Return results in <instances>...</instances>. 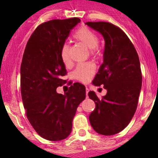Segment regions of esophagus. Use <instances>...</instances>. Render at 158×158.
Listing matches in <instances>:
<instances>
[{"label": "esophagus", "mask_w": 158, "mask_h": 158, "mask_svg": "<svg viewBox=\"0 0 158 158\" xmlns=\"http://www.w3.org/2000/svg\"><path fill=\"white\" fill-rule=\"evenodd\" d=\"M88 92H89V89H85V93H86V97H88Z\"/></svg>", "instance_id": "esophagus-1"}]
</instances>
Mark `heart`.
Segmentation results:
<instances>
[{
  "label": "heart",
  "instance_id": "b5f03b06",
  "mask_svg": "<svg viewBox=\"0 0 158 158\" xmlns=\"http://www.w3.org/2000/svg\"><path fill=\"white\" fill-rule=\"evenodd\" d=\"M73 38L76 41L80 43L81 44L86 47L87 48L92 50H95V48L99 44L98 36L93 30L88 27H82L78 30L73 35ZM61 58L63 63L66 65L70 63V59L69 56V47L67 44H64L61 48ZM95 73V66L91 63L86 64H80L77 66L74 72V76L76 79L81 82H88L92 78Z\"/></svg>",
  "mask_w": 158,
  "mask_h": 158
}]
</instances>
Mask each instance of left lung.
I'll return each mask as SVG.
<instances>
[{
    "mask_svg": "<svg viewBox=\"0 0 158 158\" xmlns=\"http://www.w3.org/2000/svg\"><path fill=\"white\" fill-rule=\"evenodd\" d=\"M85 24L104 38L103 63L92 84L104 85L107 90L102 99L93 91L89 92L95 103L89 122L100 135H115L128 126L136 111L142 83L139 57L128 36L118 27L107 22Z\"/></svg>",
    "mask_w": 158,
    "mask_h": 158,
    "instance_id": "left-lung-1",
    "label": "left lung"
}]
</instances>
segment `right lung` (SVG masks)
<instances>
[{
    "mask_svg": "<svg viewBox=\"0 0 158 158\" xmlns=\"http://www.w3.org/2000/svg\"><path fill=\"white\" fill-rule=\"evenodd\" d=\"M77 17L52 20L37 27L30 37L20 66V88L27 117L38 135L61 141L70 135L79 105L85 98V87L76 82L64 95L56 88L66 74L61 48L80 22Z\"/></svg>",
    "mask_w": 158,
    "mask_h": 158,
    "instance_id": "add662e5",
    "label": "right lung"
}]
</instances>
